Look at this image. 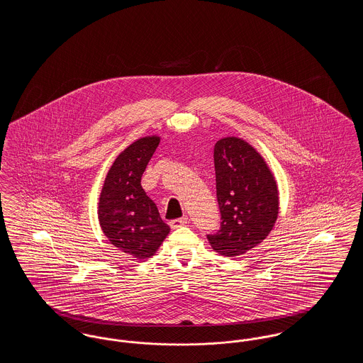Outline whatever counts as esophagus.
Wrapping results in <instances>:
<instances>
[{
  "mask_svg": "<svg viewBox=\"0 0 363 363\" xmlns=\"http://www.w3.org/2000/svg\"><path fill=\"white\" fill-rule=\"evenodd\" d=\"M186 223H188V218H186V216H182V218H179V219L172 220V222H170V227H172V228H178V227H182V225H185Z\"/></svg>",
  "mask_w": 363,
  "mask_h": 363,
  "instance_id": "obj_1",
  "label": "esophagus"
}]
</instances>
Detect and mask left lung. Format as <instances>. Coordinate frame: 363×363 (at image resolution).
Masks as SVG:
<instances>
[{
    "label": "left lung",
    "instance_id": "obj_1",
    "mask_svg": "<svg viewBox=\"0 0 363 363\" xmlns=\"http://www.w3.org/2000/svg\"><path fill=\"white\" fill-rule=\"evenodd\" d=\"M213 162L222 223L207 238L219 255L237 257L264 241L277 223V179L257 150L240 138H220Z\"/></svg>",
    "mask_w": 363,
    "mask_h": 363
}]
</instances>
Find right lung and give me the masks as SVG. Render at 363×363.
I'll use <instances>...</instances> for the list:
<instances>
[{
    "instance_id": "1",
    "label": "right lung",
    "mask_w": 363,
    "mask_h": 363,
    "mask_svg": "<svg viewBox=\"0 0 363 363\" xmlns=\"http://www.w3.org/2000/svg\"><path fill=\"white\" fill-rule=\"evenodd\" d=\"M159 141V136L138 138L117 156L98 203L104 235L111 245L138 259L152 257L170 233L141 186V177Z\"/></svg>"
}]
</instances>
